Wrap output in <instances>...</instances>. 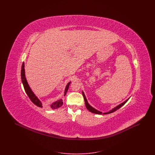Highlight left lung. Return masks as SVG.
Wrapping results in <instances>:
<instances>
[{
	"mask_svg": "<svg viewBox=\"0 0 155 155\" xmlns=\"http://www.w3.org/2000/svg\"><path fill=\"white\" fill-rule=\"evenodd\" d=\"M82 95L84 96V101H85V106H86V107H87V109L89 111H91V112H92V113H95V114H109V113H113V112H114V111H115L117 110V109H120L121 107H122L124 104H125L128 101V99H127L126 101H125V102H124L123 103H121L120 104H119L117 106H116V107H114V109H113L112 110H111L110 111H109V112H107V113H102V112H101V111H99L97 110H96L95 109H94V108H93L92 106H91L89 104V103H88V101H87V99H86V97H85V95H84V92H82Z\"/></svg>",
	"mask_w": 155,
	"mask_h": 155,
	"instance_id": "1",
	"label": "left lung"
}]
</instances>
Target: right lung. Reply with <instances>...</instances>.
<instances>
[{
  "label": "right lung",
  "mask_w": 155,
  "mask_h": 155,
  "mask_svg": "<svg viewBox=\"0 0 155 155\" xmlns=\"http://www.w3.org/2000/svg\"><path fill=\"white\" fill-rule=\"evenodd\" d=\"M21 80H22V84L24 86V88L25 89V91L26 92V94H27L28 96L29 97L30 100L32 101V102L35 104L36 106L39 107H42V103H41V102L37 98V96L34 95V94L32 92V91H31V89L30 88L27 81L26 80L25 77V71H24V63H23L21 67ZM71 83V82H68L67 84V85L66 87L65 88V91H64V95H66L67 90L68 89V87L70 84ZM63 104V101L61 99H60L59 101L52 103L51 106V108L52 109H58L60 107V106H61Z\"/></svg>",
  "instance_id": "add662e5"
}]
</instances>
